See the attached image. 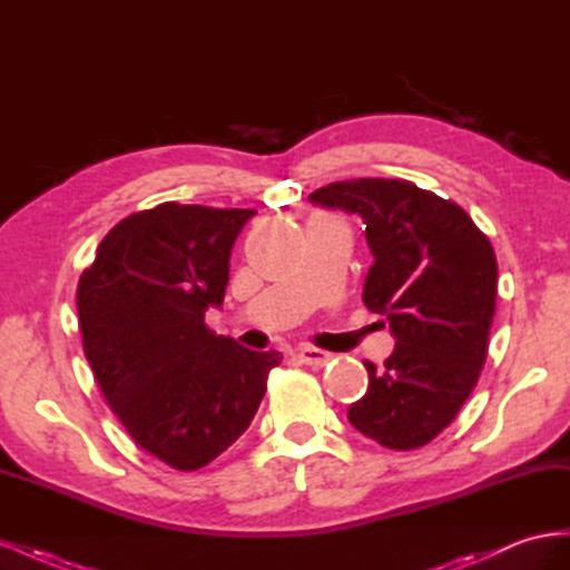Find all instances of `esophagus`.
Masks as SVG:
<instances>
[{"label":"esophagus","mask_w":570,"mask_h":570,"mask_svg":"<svg viewBox=\"0 0 570 570\" xmlns=\"http://www.w3.org/2000/svg\"><path fill=\"white\" fill-rule=\"evenodd\" d=\"M297 356H299L302 364H306V366H314V368L325 366L327 361L333 358V354H327V352L316 350V347H302V350L297 352Z\"/></svg>","instance_id":"esophagus-1"}]
</instances>
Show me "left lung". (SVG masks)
Wrapping results in <instances>:
<instances>
[{
  "label": "left lung",
  "instance_id": "left-lung-1",
  "mask_svg": "<svg viewBox=\"0 0 570 570\" xmlns=\"http://www.w3.org/2000/svg\"><path fill=\"white\" fill-rule=\"evenodd\" d=\"M308 199L364 218V304L396 340L383 368L364 361L368 390L347 419L387 450H419L456 419L488 358L494 249L459 204L409 180H342Z\"/></svg>",
  "mask_w": 570,
  "mask_h": 570
}]
</instances>
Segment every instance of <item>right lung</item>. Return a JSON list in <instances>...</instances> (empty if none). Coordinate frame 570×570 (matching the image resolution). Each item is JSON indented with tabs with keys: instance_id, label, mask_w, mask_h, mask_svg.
I'll return each mask as SVG.
<instances>
[{
	"instance_id": "obj_1",
	"label": "right lung",
	"mask_w": 570,
	"mask_h": 570,
	"mask_svg": "<svg viewBox=\"0 0 570 570\" xmlns=\"http://www.w3.org/2000/svg\"><path fill=\"white\" fill-rule=\"evenodd\" d=\"M254 209L164 202L114 226L78 283V325L116 419L151 456L197 471L245 433L281 352L209 331Z\"/></svg>"
}]
</instances>
